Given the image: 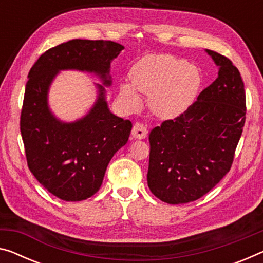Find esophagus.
Listing matches in <instances>:
<instances>
[{
	"instance_id": "1",
	"label": "esophagus",
	"mask_w": 263,
	"mask_h": 263,
	"mask_svg": "<svg viewBox=\"0 0 263 263\" xmlns=\"http://www.w3.org/2000/svg\"><path fill=\"white\" fill-rule=\"evenodd\" d=\"M147 134H148V129L143 123L137 122L134 124V127L132 129V135L134 136L135 139H140V140L144 139V137H147Z\"/></svg>"
}]
</instances>
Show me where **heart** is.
<instances>
[{
	"instance_id": "b5f03b06",
	"label": "heart",
	"mask_w": 263,
	"mask_h": 263,
	"mask_svg": "<svg viewBox=\"0 0 263 263\" xmlns=\"http://www.w3.org/2000/svg\"><path fill=\"white\" fill-rule=\"evenodd\" d=\"M130 83L120 88V96L130 108L140 104L137 91L149 96V107L160 118H174L185 110L200 89L199 69L171 55H152L137 62Z\"/></svg>"
}]
</instances>
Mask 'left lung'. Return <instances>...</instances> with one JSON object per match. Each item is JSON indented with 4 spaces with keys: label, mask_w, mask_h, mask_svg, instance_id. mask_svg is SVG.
<instances>
[{
    "label": "left lung",
    "mask_w": 263,
    "mask_h": 263,
    "mask_svg": "<svg viewBox=\"0 0 263 263\" xmlns=\"http://www.w3.org/2000/svg\"><path fill=\"white\" fill-rule=\"evenodd\" d=\"M219 78L173 120L149 134L148 187L161 201L188 203L205 195L230 168L246 122V91L232 61L207 49Z\"/></svg>",
    "instance_id": "8db88e82"
}]
</instances>
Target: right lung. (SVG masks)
Segmentation results:
<instances>
[{"mask_svg": "<svg viewBox=\"0 0 263 263\" xmlns=\"http://www.w3.org/2000/svg\"><path fill=\"white\" fill-rule=\"evenodd\" d=\"M123 48L104 40H71L43 52L28 74L20 121L27 163L59 199L82 201L99 191L109 161L127 143L133 124L109 111L101 84L89 114L61 122L48 108L51 81L60 70L79 69L96 72L109 86L110 62Z\"/></svg>", "mask_w": 263, "mask_h": 263, "instance_id": "obj_1", "label": "right lung"}]
</instances>
